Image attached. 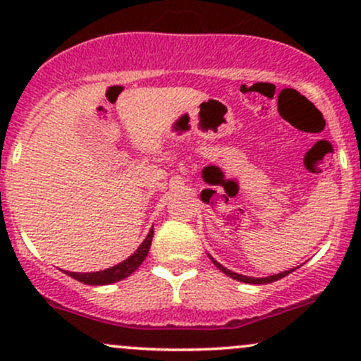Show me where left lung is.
Segmentation results:
<instances>
[{"instance_id":"obj_1","label":"left lung","mask_w":361,"mask_h":361,"mask_svg":"<svg viewBox=\"0 0 361 361\" xmlns=\"http://www.w3.org/2000/svg\"><path fill=\"white\" fill-rule=\"evenodd\" d=\"M209 258L212 259V263L215 264V267L219 268V270H221L222 273H226L227 276H231V279H234V280H238V281H244V283H252V285H261V283H271V281H276V280H280V279H283V276H287L288 273H292V271H295L297 268L299 267H295V268H290V270H287V271H281V273H276V275H270V276H263V279H255V276H246V275H239V273H234V271H231V270H227L226 267H222L221 263H219V261H215L212 256L209 255Z\"/></svg>"}]
</instances>
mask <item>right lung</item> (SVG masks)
Masks as SVG:
<instances>
[{
    "instance_id": "obj_1",
    "label": "right lung",
    "mask_w": 361,
    "mask_h": 361,
    "mask_svg": "<svg viewBox=\"0 0 361 361\" xmlns=\"http://www.w3.org/2000/svg\"><path fill=\"white\" fill-rule=\"evenodd\" d=\"M152 235H154V229L151 227V231H149L146 239H144L142 244H140L137 250L132 252L127 259H123L122 263L115 264V267L106 268V270H100V271H91V273H74V271H64V273L71 276V279L86 285H110V283H115V281L127 279V276L132 275V273L137 270L140 264H142V261L146 259L149 247H151V243H152Z\"/></svg>"
}]
</instances>
